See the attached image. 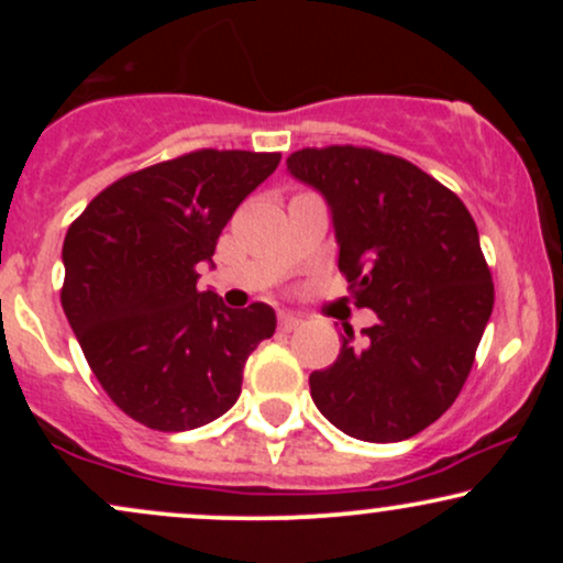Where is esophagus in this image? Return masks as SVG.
Here are the masks:
<instances>
[{
  "mask_svg": "<svg viewBox=\"0 0 563 563\" xmlns=\"http://www.w3.org/2000/svg\"><path fill=\"white\" fill-rule=\"evenodd\" d=\"M301 325V318H296V314H288V312H283L280 318H277V328H280L283 333H290V331H296V328Z\"/></svg>",
  "mask_w": 563,
  "mask_h": 563,
  "instance_id": "1",
  "label": "esophagus"
}]
</instances>
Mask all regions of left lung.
I'll return each mask as SVG.
<instances>
[{"instance_id": "8db88e82", "label": "left lung", "mask_w": 563, "mask_h": 563, "mask_svg": "<svg viewBox=\"0 0 563 563\" xmlns=\"http://www.w3.org/2000/svg\"><path fill=\"white\" fill-rule=\"evenodd\" d=\"M288 174L325 198L339 269L376 325L309 376L322 416L363 442H402L455 402L495 288L463 200L410 161L371 147L290 153Z\"/></svg>"}]
</instances>
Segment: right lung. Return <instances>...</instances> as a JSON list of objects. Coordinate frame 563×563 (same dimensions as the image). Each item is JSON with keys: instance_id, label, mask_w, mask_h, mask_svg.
Masks as SVG:
<instances>
[{"instance_id": "1", "label": "right lung", "mask_w": 563, "mask_h": 563, "mask_svg": "<svg viewBox=\"0 0 563 563\" xmlns=\"http://www.w3.org/2000/svg\"><path fill=\"white\" fill-rule=\"evenodd\" d=\"M277 164L280 153H187L106 187L68 228L63 312L108 397L147 429L224 416L249 354L275 333L269 303L232 309L198 290V264Z\"/></svg>"}]
</instances>
